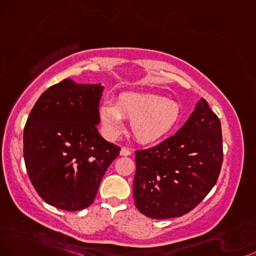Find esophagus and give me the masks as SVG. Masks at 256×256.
Returning <instances> with one entry per match:
<instances>
[{"label":"esophagus","mask_w":256,"mask_h":256,"mask_svg":"<svg viewBox=\"0 0 256 256\" xmlns=\"http://www.w3.org/2000/svg\"><path fill=\"white\" fill-rule=\"evenodd\" d=\"M120 154H121L122 156H130V154H132V150H129V148H127V147H122Z\"/></svg>","instance_id":"esophagus-1"}]
</instances>
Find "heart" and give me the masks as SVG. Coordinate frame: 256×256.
I'll return each mask as SVG.
<instances>
[{"instance_id": "obj_1", "label": "heart", "mask_w": 256, "mask_h": 256, "mask_svg": "<svg viewBox=\"0 0 256 256\" xmlns=\"http://www.w3.org/2000/svg\"><path fill=\"white\" fill-rule=\"evenodd\" d=\"M100 124L110 138L124 129L123 118L130 121V132L141 144L160 140L180 118V106L174 100L150 94L123 92L114 103L106 100L98 109Z\"/></svg>"}]
</instances>
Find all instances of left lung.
Wrapping results in <instances>:
<instances>
[{
    "label": "left lung",
    "instance_id": "8db88e82",
    "mask_svg": "<svg viewBox=\"0 0 256 256\" xmlns=\"http://www.w3.org/2000/svg\"><path fill=\"white\" fill-rule=\"evenodd\" d=\"M135 156L138 210L154 220L180 217L194 209L218 179L223 162L220 118L200 98L173 136L135 150Z\"/></svg>",
    "mask_w": 256,
    "mask_h": 256
}]
</instances>
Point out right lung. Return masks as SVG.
Masks as SVG:
<instances>
[{
  "instance_id": "obj_1",
  "label": "right lung",
  "mask_w": 256,
  "mask_h": 256,
  "mask_svg": "<svg viewBox=\"0 0 256 256\" xmlns=\"http://www.w3.org/2000/svg\"><path fill=\"white\" fill-rule=\"evenodd\" d=\"M100 84L64 80L34 104L24 129L26 170L38 194L52 206L78 211L94 203L120 147L100 136Z\"/></svg>"
}]
</instances>
